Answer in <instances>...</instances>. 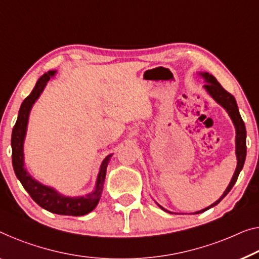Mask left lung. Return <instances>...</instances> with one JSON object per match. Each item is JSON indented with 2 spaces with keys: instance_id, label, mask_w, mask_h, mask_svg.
<instances>
[{
  "instance_id": "1",
  "label": "left lung",
  "mask_w": 259,
  "mask_h": 259,
  "mask_svg": "<svg viewBox=\"0 0 259 259\" xmlns=\"http://www.w3.org/2000/svg\"><path fill=\"white\" fill-rule=\"evenodd\" d=\"M202 76L208 83L204 84V88H206L207 92L209 93V94L213 96V99L215 100L216 102L220 103L225 109L228 111L230 118L233 119L234 124H235V128H236V156H237V167H236V171H235L234 176H233V179H231L229 186L227 187V190L223 193V195L220 198L218 201L214 202L211 206L204 208V209L200 210V211H196L194 214H199V213H202V211L209 209V208L214 207L218 204L221 200L225 198V196L228 194L230 192L231 188L236 183V180L238 178V175H240L241 169L243 168V165H244V161H245V157H246V130H245V125H244V122H243V119L240 115V111H238V107H237V103H236V100L233 95L230 94L229 92H227L225 88H223L221 84L219 83V81L216 80V78H214L213 75L208 74V73H202ZM161 209H164L163 207H160ZM165 210V209H164Z\"/></svg>"
}]
</instances>
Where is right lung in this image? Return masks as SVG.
I'll return each mask as SVG.
<instances>
[{"label":"right lung","instance_id":"1","mask_svg":"<svg viewBox=\"0 0 259 259\" xmlns=\"http://www.w3.org/2000/svg\"><path fill=\"white\" fill-rule=\"evenodd\" d=\"M55 74V71H50L41 75L39 80L37 81L36 86L33 91L31 92L29 96H26L24 101L22 102V106L19 108L17 121L15 123L13 134H11V149H13V166L15 175L21 181L23 187L29 193L31 198L37 204H39L41 208L51 211V213L59 214V215H71V216H81L88 214L94 208L98 206L100 196L102 193L103 181L106 178L107 164L109 161L111 154L107 156L105 160L102 161L101 168H100L98 181H96L95 191L86 196L81 198H68V196H63L55 190L48 186H44L32 179L30 175L24 168V163H23V142H24L26 125H28L29 113L31 107L34 101L39 98L40 93L43 92L46 82L50 78Z\"/></svg>","mask_w":259,"mask_h":259}]
</instances>
